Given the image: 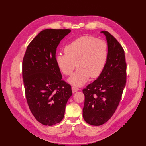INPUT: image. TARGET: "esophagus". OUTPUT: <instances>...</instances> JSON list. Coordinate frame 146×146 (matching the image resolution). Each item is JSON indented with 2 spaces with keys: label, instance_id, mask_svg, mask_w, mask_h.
Segmentation results:
<instances>
[{
  "label": "esophagus",
  "instance_id": "obj_1",
  "mask_svg": "<svg viewBox=\"0 0 146 146\" xmlns=\"http://www.w3.org/2000/svg\"><path fill=\"white\" fill-rule=\"evenodd\" d=\"M71 90H72V92L73 93H75V92L79 90V89L78 88L75 87V86H72V87H71Z\"/></svg>",
  "mask_w": 146,
  "mask_h": 146
}]
</instances>
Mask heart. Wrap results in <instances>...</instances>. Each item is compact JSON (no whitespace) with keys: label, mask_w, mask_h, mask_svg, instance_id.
<instances>
[{"label":"heart","mask_w":146,"mask_h":146,"mask_svg":"<svg viewBox=\"0 0 146 146\" xmlns=\"http://www.w3.org/2000/svg\"><path fill=\"white\" fill-rule=\"evenodd\" d=\"M64 54H59L56 60L64 75H70L76 67V72L68 79L70 84L80 86L88 81L90 76L100 75L106 64L108 47L104 40L94 36H83L65 46Z\"/></svg>","instance_id":"1"}]
</instances>
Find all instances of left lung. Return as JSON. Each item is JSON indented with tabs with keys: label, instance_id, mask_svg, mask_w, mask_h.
<instances>
[{
	"label": "left lung",
	"instance_id": "left-lung-1",
	"mask_svg": "<svg viewBox=\"0 0 146 146\" xmlns=\"http://www.w3.org/2000/svg\"><path fill=\"white\" fill-rule=\"evenodd\" d=\"M107 41L108 58L104 70L97 80L83 90L85 104L83 119L89 124L98 126L112 117L126 85L125 52L110 33L103 31Z\"/></svg>",
	"mask_w": 146,
	"mask_h": 146
}]
</instances>
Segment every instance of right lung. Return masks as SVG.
<instances>
[{
	"label": "right lung",
	"instance_id": "right-lung-1",
	"mask_svg": "<svg viewBox=\"0 0 146 146\" xmlns=\"http://www.w3.org/2000/svg\"><path fill=\"white\" fill-rule=\"evenodd\" d=\"M70 29H46L29 43L23 60V78L27 104L35 119L44 125L60 123L72 95L71 85L62 80L56 60L60 41Z\"/></svg>",
	"mask_w": 146,
	"mask_h": 146
}]
</instances>
